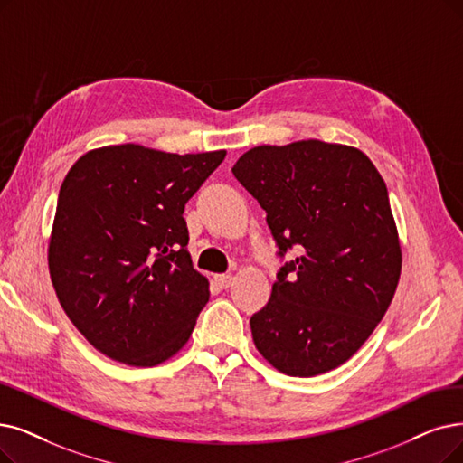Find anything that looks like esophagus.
Wrapping results in <instances>:
<instances>
[{
    "instance_id": "obj_1",
    "label": "esophagus",
    "mask_w": 463,
    "mask_h": 463,
    "mask_svg": "<svg viewBox=\"0 0 463 463\" xmlns=\"http://www.w3.org/2000/svg\"><path fill=\"white\" fill-rule=\"evenodd\" d=\"M214 281L222 288H228L233 283V273H218V275H214Z\"/></svg>"
}]
</instances>
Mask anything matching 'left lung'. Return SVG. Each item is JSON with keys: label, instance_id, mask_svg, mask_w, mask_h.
<instances>
[{"label": "left lung", "instance_id": "8db88e82", "mask_svg": "<svg viewBox=\"0 0 463 463\" xmlns=\"http://www.w3.org/2000/svg\"><path fill=\"white\" fill-rule=\"evenodd\" d=\"M232 173L266 211L279 256L269 302L250 317L256 349L309 378L354 357L390 307L402 252L385 182L354 146H256Z\"/></svg>", "mask_w": 463, "mask_h": 463}]
</instances>
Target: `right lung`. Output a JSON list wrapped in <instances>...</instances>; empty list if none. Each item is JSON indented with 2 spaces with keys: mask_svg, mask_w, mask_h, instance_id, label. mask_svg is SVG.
<instances>
[{
  "mask_svg": "<svg viewBox=\"0 0 463 463\" xmlns=\"http://www.w3.org/2000/svg\"><path fill=\"white\" fill-rule=\"evenodd\" d=\"M226 150L104 146L68 171L49 237L66 316L106 357L156 366L186 345L209 281L194 269L184 207Z\"/></svg>",
  "mask_w": 463,
  "mask_h": 463,
  "instance_id": "obj_1",
  "label": "right lung"
}]
</instances>
